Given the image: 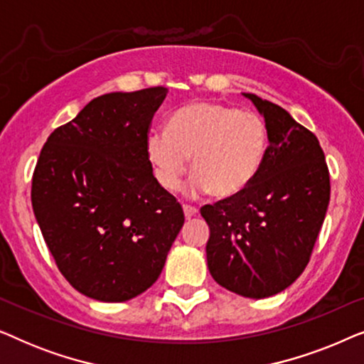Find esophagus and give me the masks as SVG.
Segmentation results:
<instances>
[{"instance_id": "34e87169", "label": "esophagus", "mask_w": 364, "mask_h": 364, "mask_svg": "<svg viewBox=\"0 0 364 364\" xmlns=\"http://www.w3.org/2000/svg\"><path fill=\"white\" fill-rule=\"evenodd\" d=\"M183 213H186V218H192V217L197 215L198 210L192 205H183Z\"/></svg>"}]
</instances>
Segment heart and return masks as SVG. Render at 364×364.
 <instances>
[{"label":"heart","instance_id":"heart-1","mask_svg":"<svg viewBox=\"0 0 364 364\" xmlns=\"http://www.w3.org/2000/svg\"><path fill=\"white\" fill-rule=\"evenodd\" d=\"M267 152L268 127L260 114L212 101L181 107L168 129H152L146 139L147 159L164 191H176L192 157L191 196H238L257 177Z\"/></svg>","mask_w":364,"mask_h":364}]
</instances>
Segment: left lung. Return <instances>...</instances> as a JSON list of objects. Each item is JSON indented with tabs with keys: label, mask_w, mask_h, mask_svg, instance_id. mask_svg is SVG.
<instances>
[{
	"label": "left lung",
	"mask_w": 364,
	"mask_h": 364,
	"mask_svg": "<svg viewBox=\"0 0 364 364\" xmlns=\"http://www.w3.org/2000/svg\"><path fill=\"white\" fill-rule=\"evenodd\" d=\"M268 152L242 193L200 208L210 228L207 265L218 285L247 298L277 295L310 262L330 203V172L315 134L255 94Z\"/></svg>",
	"instance_id": "obj_1"
}]
</instances>
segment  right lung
I'll return each mask as SVG.
<instances>
[{
	"label": "right lung",
	"mask_w": 364,
	"mask_h": 364,
	"mask_svg": "<svg viewBox=\"0 0 364 364\" xmlns=\"http://www.w3.org/2000/svg\"><path fill=\"white\" fill-rule=\"evenodd\" d=\"M166 96L157 86L92 99L39 154L38 225L63 277L94 300L127 301L152 287L186 220L146 154Z\"/></svg>",
	"instance_id": "1"
}]
</instances>
